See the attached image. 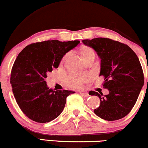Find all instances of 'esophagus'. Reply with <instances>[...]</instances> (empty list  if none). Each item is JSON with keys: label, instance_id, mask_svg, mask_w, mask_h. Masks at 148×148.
I'll return each mask as SVG.
<instances>
[{"label": "esophagus", "instance_id": "esophagus-1", "mask_svg": "<svg viewBox=\"0 0 148 148\" xmlns=\"http://www.w3.org/2000/svg\"><path fill=\"white\" fill-rule=\"evenodd\" d=\"M80 94L82 95V96H84V97H88L90 96V95L88 92H80Z\"/></svg>", "mask_w": 148, "mask_h": 148}]
</instances>
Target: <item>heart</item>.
Segmentation results:
<instances>
[{
    "label": "heart",
    "mask_w": 148,
    "mask_h": 148,
    "mask_svg": "<svg viewBox=\"0 0 148 148\" xmlns=\"http://www.w3.org/2000/svg\"><path fill=\"white\" fill-rule=\"evenodd\" d=\"M89 54H95L94 50L90 48H84L82 50V56L89 55ZM64 58L65 57L62 58V61L64 60ZM87 79H88V77L85 75H69L66 77V82L69 86L72 88H79L82 86L85 81H86Z\"/></svg>",
    "instance_id": "b5f03b06"
}]
</instances>
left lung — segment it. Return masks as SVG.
Segmentation results:
<instances>
[{
    "label": "left lung",
    "mask_w": 148,
    "mask_h": 148,
    "mask_svg": "<svg viewBox=\"0 0 148 148\" xmlns=\"http://www.w3.org/2000/svg\"><path fill=\"white\" fill-rule=\"evenodd\" d=\"M82 42L93 48L100 58V76L104 77L103 86L109 91L105 96L93 92L100 99L94 113L106 121L123 118L134 106L144 84L138 57L129 46L109 38L83 40Z\"/></svg>",
    "instance_id": "1"
}]
</instances>
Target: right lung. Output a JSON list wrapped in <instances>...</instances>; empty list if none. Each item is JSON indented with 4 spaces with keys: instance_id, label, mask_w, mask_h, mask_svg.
<instances>
[{
    "instance_id": "right-lung-1",
    "label": "right lung",
    "mask_w": 148,
    "mask_h": 148,
    "mask_svg": "<svg viewBox=\"0 0 148 148\" xmlns=\"http://www.w3.org/2000/svg\"><path fill=\"white\" fill-rule=\"evenodd\" d=\"M80 43L78 40H48L26 46L18 54L11 70L13 92L24 114L37 123H48L59 116L66 97L75 92L54 91L45 79L52 69L58 68L66 52Z\"/></svg>"
}]
</instances>
